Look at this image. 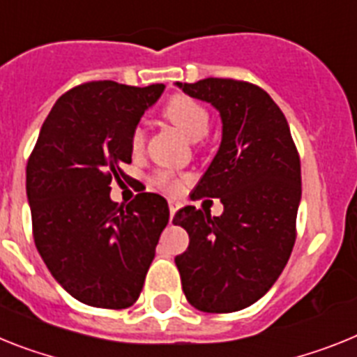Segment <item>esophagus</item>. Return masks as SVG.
I'll return each mask as SVG.
<instances>
[{
    "label": "esophagus",
    "mask_w": 357,
    "mask_h": 357,
    "mask_svg": "<svg viewBox=\"0 0 357 357\" xmlns=\"http://www.w3.org/2000/svg\"><path fill=\"white\" fill-rule=\"evenodd\" d=\"M178 203H176V202H170L169 203V208H170V220H172V218H174V214H176V211H178Z\"/></svg>",
    "instance_id": "1"
}]
</instances>
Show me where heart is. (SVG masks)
Instances as JSON below:
<instances>
[{
  "label": "heart",
  "instance_id": "1",
  "mask_svg": "<svg viewBox=\"0 0 357 357\" xmlns=\"http://www.w3.org/2000/svg\"><path fill=\"white\" fill-rule=\"evenodd\" d=\"M163 114L192 142L205 137L206 132H208V127H211L208 110L199 101L192 100L188 96H174V98H170L165 105ZM143 145H145V130H143L142 125H136L132 134H130V146H132V151L137 152L142 151ZM152 181L160 188L167 190V192L178 194L183 188L185 179L172 174L170 170H158Z\"/></svg>",
  "mask_w": 357,
  "mask_h": 357
}]
</instances>
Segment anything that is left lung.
<instances>
[{
  "label": "left lung",
  "instance_id": "obj_1",
  "mask_svg": "<svg viewBox=\"0 0 357 357\" xmlns=\"http://www.w3.org/2000/svg\"><path fill=\"white\" fill-rule=\"evenodd\" d=\"M178 86L220 110V151L194 192L220 197L225 211L212 218L188 205L174 215L190 238L176 266L194 308L236 312L268 292L292 252L301 199L298 149L281 109L257 85L206 77Z\"/></svg>",
  "mask_w": 357,
  "mask_h": 357
}]
</instances>
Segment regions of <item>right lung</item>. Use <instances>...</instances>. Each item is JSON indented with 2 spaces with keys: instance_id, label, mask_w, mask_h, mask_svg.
<instances>
[{
  "instance_id": "add662e5",
  "label": "right lung",
  "mask_w": 357,
  "mask_h": 357,
  "mask_svg": "<svg viewBox=\"0 0 357 357\" xmlns=\"http://www.w3.org/2000/svg\"><path fill=\"white\" fill-rule=\"evenodd\" d=\"M165 85H77L56 101L26 163L32 234L45 265L72 298L121 310L142 294L169 223L160 194L128 205L110 199L112 179L132 161L130 134Z\"/></svg>"
}]
</instances>
